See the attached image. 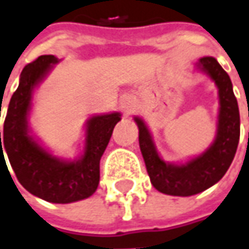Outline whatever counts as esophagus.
<instances>
[{"label":"esophagus","instance_id":"esophagus-1","mask_svg":"<svg viewBox=\"0 0 249 249\" xmlns=\"http://www.w3.org/2000/svg\"><path fill=\"white\" fill-rule=\"evenodd\" d=\"M135 107H136V103H135L132 96H124V98L121 99V108H123V111L126 116L131 114L135 110Z\"/></svg>","mask_w":249,"mask_h":249}]
</instances>
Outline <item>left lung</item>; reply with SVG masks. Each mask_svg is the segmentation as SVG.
<instances>
[{
    "instance_id": "obj_1",
    "label": "left lung",
    "mask_w": 249,
    "mask_h": 249,
    "mask_svg": "<svg viewBox=\"0 0 249 249\" xmlns=\"http://www.w3.org/2000/svg\"><path fill=\"white\" fill-rule=\"evenodd\" d=\"M197 67L218 87L219 116L216 138L207 150L186 164H171L160 157L151 133L143 120L135 117L139 146L151 184L168 196H194L219 182L230 167L240 141V111L229 74L215 57L205 56Z\"/></svg>"
}]
</instances>
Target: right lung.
Here are the masks:
<instances>
[{
	"label": "right lung",
	"instance_id": "add662e5",
	"mask_svg": "<svg viewBox=\"0 0 249 249\" xmlns=\"http://www.w3.org/2000/svg\"><path fill=\"white\" fill-rule=\"evenodd\" d=\"M57 62L53 55H42L23 69L19 87L8 106L2 142L0 132V161H5L6 151L15 175L27 192L45 201L69 204L96 192L100 159L121 114L90 117L87 121L85 150L78 160L65 161L48 153L29 133L27 116L34 88Z\"/></svg>",
	"mask_w": 249,
	"mask_h": 249
}]
</instances>
